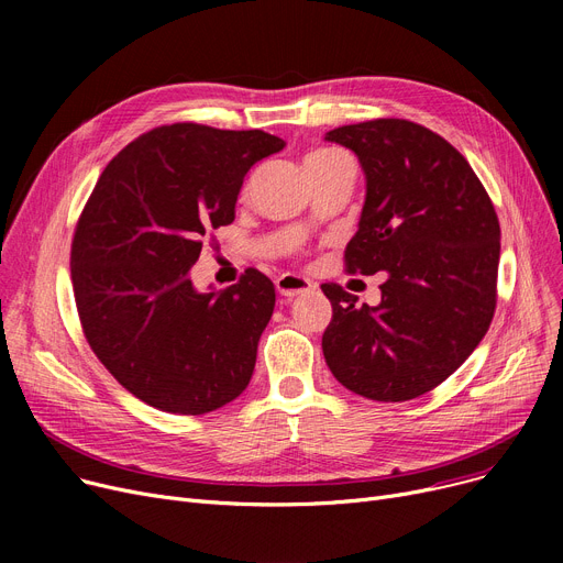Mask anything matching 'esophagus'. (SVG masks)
<instances>
[{"mask_svg": "<svg viewBox=\"0 0 563 563\" xmlns=\"http://www.w3.org/2000/svg\"><path fill=\"white\" fill-rule=\"evenodd\" d=\"M276 289L283 294V297L291 299V297H299V294H306V291L314 289V283L306 276H299V274H283L276 280Z\"/></svg>", "mask_w": 563, "mask_h": 563, "instance_id": "34e87169", "label": "esophagus"}]
</instances>
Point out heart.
<instances>
[{
  "mask_svg": "<svg viewBox=\"0 0 563 563\" xmlns=\"http://www.w3.org/2000/svg\"><path fill=\"white\" fill-rule=\"evenodd\" d=\"M331 151H319V153H312V155H308V157H317V155H329Z\"/></svg>",
  "mask_w": 563,
  "mask_h": 563,
  "instance_id": "obj_1",
  "label": "heart"
}]
</instances>
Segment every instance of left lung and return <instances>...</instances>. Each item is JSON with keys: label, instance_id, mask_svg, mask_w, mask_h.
<instances>
[{"label": "left lung", "instance_id": "left-lung-1", "mask_svg": "<svg viewBox=\"0 0 563 563\" xmlns=\"http://www.w3.org/2000/svg\"><path fill=\"white\" fill-rule=\"evenodd\" d=\"M323 139L349 147L365 173L346 272L388 274L378 306H358L340 285H321L333 306L323 358L361 397L416 399L454 374L490 327L495 207L456 147L418 123L376 118Z\"/></svg>", "mask_w": 563, "mask_h": 563}]
</instances>
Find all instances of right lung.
Returning a JSON list of instances; mask_svg holds the SVG:
<instances>
[{"mask_svg":"<svg viewBox=\"0 0 563 563\" xmlns=\"http://www.w3.org/2000/svg\"><path fill=\"white\" fill-rule=\"evenodd\" d=\"M285 141L262 130L175 123L118 153L79 217L70 278L88 344L147 406L202 416L240 397L276 306L274 283H191L202 236L234 221L253 164Z\"/></svg>","mask_w":563,"mask_h":563,"instance_id":"add662e5","label":"right lung"}]
</instances>
